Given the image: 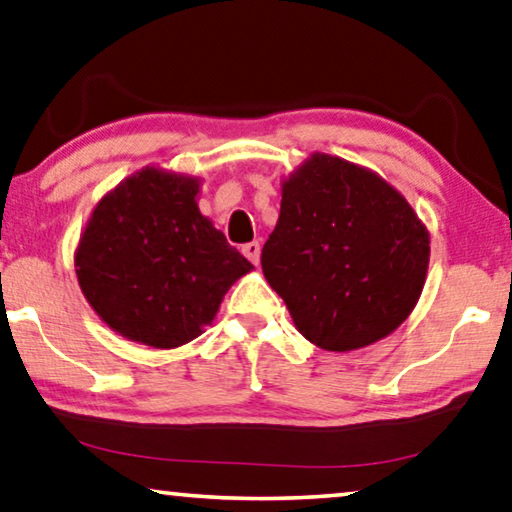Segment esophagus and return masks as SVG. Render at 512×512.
I'll return each instance as SVG.
<instances>
[{"instance_id": "34e87169", "label": "esophagus", "mask_w": 512, "mask_h": 512, "mask_svg": "<svg viewBox=\"0 0 512 512\" xmlns=\"http://www.w3.org/2000/svg\"><path fill=\"white\" fill-rule=\"evenodd\" d=\"M241 253L246 255V257L250 259V262L257 264V262H259V255H262V248H259L257 241H250V243H246V246L241 248Z\"/></svg>"}]
</instances>
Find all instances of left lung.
I'll return each instance as SVG.
<instances>
[{
    "label": "left lung",
    "instance_id": "left-lung-1",
    "mask_svg": "<svg viewBox=\"0 0 512 512\" xmlns=\"http://www.w3.org/2000/svg\"><path fill=\"white\" fill-rule=\"evenodd\" d=\"M430 234L368 167L312 154L282 181L262 271L312 345L352 352L391 335L421 299Z\"/></svg>",
    "mask_w": 512,
    "mask_h": 512
}]
</instances>
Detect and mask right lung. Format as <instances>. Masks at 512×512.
I'll use <instances>...</instances> for the list:
<instances>
[{
  "label": "right lung",
  "mask_w": 512,
  "mask_h": 512,
  "mask_svg": "<svg viewBox=\"0 0 512 512\" xmlns=\"http://www.w3.org/2000/svg\"><path fill=\"white\" fill-rule=\"evenodd\" d=\"M200 179L142 167L101 197L75 248L82 294L112 331L154 349L202 335L253 264L197 209Z\"/></svg>",
  "instance_id": "right-lung-1"
}]
</instances>
